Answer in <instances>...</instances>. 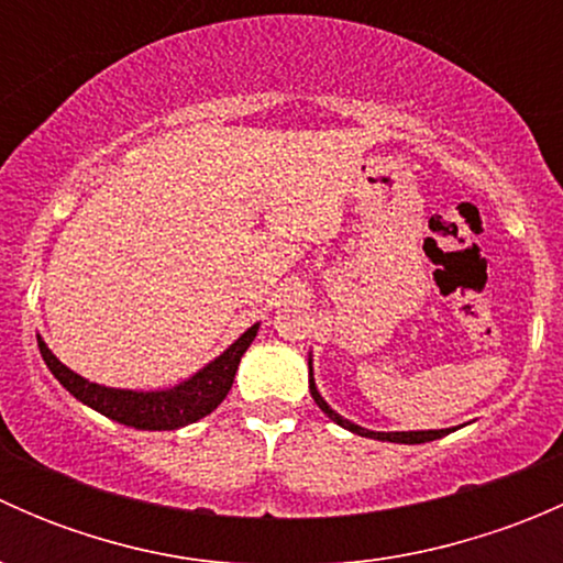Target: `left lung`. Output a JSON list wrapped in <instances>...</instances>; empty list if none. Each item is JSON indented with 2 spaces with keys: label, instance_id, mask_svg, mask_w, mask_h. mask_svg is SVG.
Returning a JSON list of instances; mask_svg holds the SVG:
<instances>
[{
  "label": "left lung",
  "instance_id": "left-lung-1",
  "mask_svg": "<svg viewBox=\"0 0 563 563\" xmlns=\"http://www.w3.org/2000/svg\"><path fill=\"white\" fill-rule=\"evenodd\" d=\"M310 395H313L316 406L321 408V411L327 413V417L332 419V422H338L340 428L351 430V433H356V435H367V439H378V441H395V444H424V441H435V439H441V435H446V433H450V430H417V433H373V430H365V428H360V424H351L349 419L338 417V413H334L332 408L327 406V400H323V397L318 395V389H316V384H313V373H310Z\"/></svg>",
  "mask_w": 563,
  "mask_h": 563
}]
</instances>
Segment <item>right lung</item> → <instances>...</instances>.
<instances>
[{
	"mask_svg": "<svg viewBox=\"0 0 563 563\" xmlns=\"http://www.w3.org/2000/svg\"><path fill=\"white\" fill-rule=\"evenodd\" d=\"M255 332H258V323H253L229 351H223L212 365H207L201 373H196L190 382L166 391H130L100 387V384L87 382V378H81L78 373H73L70 367L62 365V362L45 349V343L40 338L37 345L48 371L56 376V382L70 391L73 397H78V400L87 402L89 408L103 413V417L117 419V422L135 430H176L196 422V419L207 417L209 411H214V408L223 402L231 384H234L242 354H245L247 345L253 343Z\"/></svg>",
	"mask_w": 563,
	"mask_h": 563,
	"instance_id": "obj_1",
	"label": "right lung"
}]
</instances>
